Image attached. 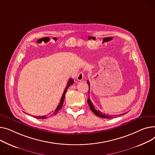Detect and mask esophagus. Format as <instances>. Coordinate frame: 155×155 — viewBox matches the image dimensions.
I'll use <instances>...</instances> for the list:
<instances>
[{
    "mask_svg": "<svg viewBox=\"0 0 155 155\" xmlns=\"http://www.w3.org/2000/svg\"><path fill=\"white\" fill-rule=\"evenodd\" d=\"M84 79V74H83V72H80L79 73V74L78 75V76H77V79L78 80V81H82Z\"/></svg>",
    "mask_w": 155,
    "mask_h": 155,
    "instance_id": "esophagus-1",
    "label": "esophagus"
}]
</instances>
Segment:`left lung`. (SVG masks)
<instances>
[{
  "mask_svg": "<svg viewBox=\"0 0 155 155\" xmlns=\"http://www.w3.org/2000/svg\"><path fill=\"white\" fill-rule=\"evenodd\" d=\"M87 84L89 86V92H88V93H89V91H90V83H89V81L88 80L87 81ZM87 103H88V105H89V107L91 109V110L93 112V113L95 115H96L97 116H99L100 117H104V118H113L112 116H109V114H103V113H102V112L99 111V110H96V109H95L94 106L91 103V100H90L89 96H88V98H87ZM125 113H123V114H124Z\"/></svg>",
  "mask_w": 155,
  "mask_h": 155,
  "instance_id": "8db88e82",
  "label": "left lung"
}]
</instances>
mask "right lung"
<instances>
[{
    "label": "right lung",
    "instance_id": "right-lung-1",
    "mask_svg": "<svg viewBox=\"0 0 155 155\" xmlns=\"http://www.w3.org/2000/svg\"><path fill=\"white\" fill-rule=\"evenodd\" d=\"M73 83H74V80H73V79L70 78V79H69V82H68V84H67V86H66V87L65 90L64 91V93H63L62 96V97H61V100H60V103H59V104H58V107H56V109L55 110V111H54V114H56L58 113V111H59L61 110V109L62 108V105H63L64 101L65 94L66 93L67 89H68V87H69L71 85H72V84H73ZM34 117H35V118H38V119H45V118H48V117L47 116H34Z\"/></svg>",
    "mask_w": 155,
    "mask_h": 155
}]
</instances>
